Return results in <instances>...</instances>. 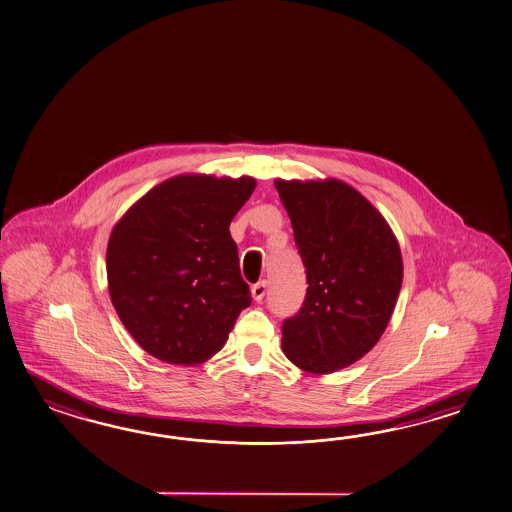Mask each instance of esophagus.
<instances>
[{"label":"esophagus","instance_id":"obj_1","mask_svg":"<svg viewBox=\"0 0 512 512\" xmlns=\"http://www.w3.org/2000/svg\"><path fill=\"white\" fill-rule=\"evenodd\" d=\"M265 291H267V282H258V284H254L252 289H250L252 298H254L256 302H262L263 297H265Z\"/></svg>","mask_w":512,"mask_h":512}]
</instances>
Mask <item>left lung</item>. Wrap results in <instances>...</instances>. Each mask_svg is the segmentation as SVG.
Masks as SVG:
<instances>
[{"instance_id":"obj_1","label":"left lung","mask_w":512,"mask_h":512,"mask_svg":"<svg viewBox=\"0 0 512 512\" xmlns=\"http://www.w3.org/2000/svg\"><path fill=\"white\" fill-rule=\"evenodd\" d=\"M306 267L308 293L282 326L298 369L332 374L370 352L391 321L404 262L385 217L339 179L274 180Z\"/></svg>"}]
</instances>
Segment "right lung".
<instances>
[{
    "instance_id": "right-lung-1",
    "label": "right lung",
    "mask_w": 512,
    "mask_h": 512,
    "mask_svg": "<svg viewBox=\"0 0 512 512\" xmlns=\"http://www.w3.org/2000/svg\"><path fill=\"white\" fill-rule=\"evenodd\" d=\"M254 188L252 177L177 175L147 191L112 228L108 293L147 354L191 367L225 346L250 306L228 228Z\"/></svg>"
}]
</instances>
